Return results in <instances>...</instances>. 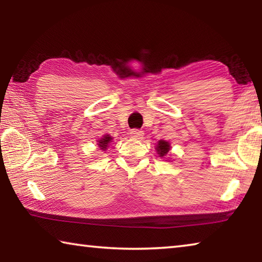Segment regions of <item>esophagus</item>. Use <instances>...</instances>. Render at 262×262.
I'll list each match as a JSON object with an SVG mask.
<instances>
[{
	"label": "esophagus",
	"mask_w": 262,
	"mask_h": 262,
	"mask_svg": "<svg viewBox=\"0 0 262 262\" xmlns=\"http://www.w3.org/2000/svg\"><path fill=\"white\" fill-rule=\"evenodd\" d=\"M129 134L132 137H134V139H142L144 135V133L143 130H140V129H132Z\"/></svg>",
	"instance_id": "obj_1"
}]
</instances>
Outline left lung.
<instances>
[{
	"label": "left lung",
	"instance_id": "1",
	"mask_svg": "<svg viewBox=\"0 0 262 262\" xmlns=\"http://www.w3.org/2000/svg\"><path fill=\"white\" fill-rule=\"evenodd\" d=\"M168 151H170V144H168V142L163 140L159 141L157 145V152L159 154V156H166Z\"/></svg>",
	"mask_w": 262,
	"mask_h": 262
}]
</instances>
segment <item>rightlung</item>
Segmentation results:
<instances>
[{"label": "right lung", "mask_w": 262, "mask_h": 262, "mask_svg": "<svg viewBox=\"0 0 262 262\" xmlns=\"http://www.w3.org/2000/svg\"><path fill=\"white\" fill-rule=\"evenodd\" d=\"M111 140H112V137H111L110 135H105V136L103 137V139H101L100 141H98V142H99V143H98L99 148H100L101 150H104V151H105V150L107 149V145H108L110 142H112Z\"/></svg>", "instance_id": "1"}]
</instances>
